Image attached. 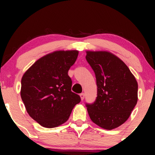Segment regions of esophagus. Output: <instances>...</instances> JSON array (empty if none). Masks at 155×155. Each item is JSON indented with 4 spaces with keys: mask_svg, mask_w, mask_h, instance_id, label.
<instances>
[{
    "mask_svg": "<svg viewBox=\"0 0 155 155\" xmlns=\"http://www.w3.org/2000/svg\"><path fill=\"white\" fill-rule=\"evenodd\" d=\"M80 97H81V101H83L84 98V93H81V94H80Z\"/></svg>",
    "mask_w": 155,
    "mask_h": 155,
    "instance_id": "1",
    "label": "esophagus"
}]
</instances>
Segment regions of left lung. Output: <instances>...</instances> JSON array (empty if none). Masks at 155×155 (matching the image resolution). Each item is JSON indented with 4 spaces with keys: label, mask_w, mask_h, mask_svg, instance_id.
Listing matches in <instances>:
<instances>
[{
    "label": "left lung",
    "mask_w": 155,
    "mask_h": 155,
    "mask_svg": "<svg viewBox=\"0 0 155 155\" xmlns=\"http://www.w3.org/2000/svg\"><path fill=\"white\" fill-rule=\"evenodd\" d=\"M94 71L97 92L93 104H86L90 119L99 127L113 130L129 117L138 101V83L125 63L106 51H87Z\"/></svg>",
    "instance_id": "obj_1"
}]
</instances>
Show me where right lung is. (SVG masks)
<instances>
[{"label": "right lung", "mask_w": 155, "mask_h": 155, "mask_svg": "<svg viewBox=\"0 0 155 155\" xmlns=\"http://www.w3.org/2000/svg\"><path fill=\"white\" fill-rule=\"evenodd\" d=\"M79 51H55L42 57L23 74L21 98L31 118L47 128L68 120L80 96L71 91L68 72L77 59Z\"/></svg>", "instance_id": "right-lung-1"}]
</instances>
